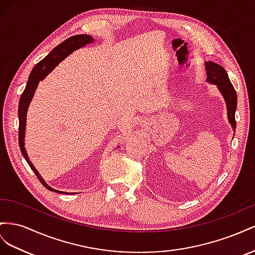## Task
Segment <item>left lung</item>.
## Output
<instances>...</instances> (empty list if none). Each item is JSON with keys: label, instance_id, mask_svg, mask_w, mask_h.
<instances>
[{"label": "left lung", "instance_id": "8db88e82", "mask_svg": "<svg viewBox=\"0 0 255 255\" xmlns=\"http://www.w3.org/2000/svg\"><path fill=\"white\" fill-rule=\"evenodd\" d=\"M206 69V81L217 86L218 91L222 95L225 105H227L228 111V120L233 131L235 132L236 129V121H235V112L237 108V94L233 87L229 76L225 69L214 62H205Z\"/></svg>", "mask_w": 255, "mask_h": 255}]
</instances>
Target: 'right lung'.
<instances>
[{
	"label": "right lung",
	"mask_w": 255,
	"mask_h": 255,
	"mask_svg": "<svg viewBox=\"0 0 255 255\" xmlns=\"http://www.w3.org/2000/svg\"><path fill=\"white\" fill-rule=\"evenodd\" d=\"M94 39L91 35H75L72 37H69L68 39L64 40L61 42L59 46H56L51 52L45 57V59L41 60L39 63L36 64V66L33 68L32 72L30 74V77H28V80L26 82V86L22 93V95L20 97L19 101V108H18V118H19V146L20 150L22 152V155L24 159L26 160V162L28 165L31 166V169L34 171L35 175L37 176L40 183L45 186L48 190L50 191H54V192H59V193H68L65 191H59L55 190V189L51 188L46 181L41 177L38 171L35 169V166L33 163L30 161L28 159L26 149L24 147V137H25V127H26V114L28 107H30V104L32 103V99L34 97V94L36 89L39 84L40 81H42L51 71H52L57 65H59L63 60L66 59L68 55H70L74 51L83 48L90 43L94 42Z\"/></svg>",
	"instance_id": "obj_1"
}]
</instances>
